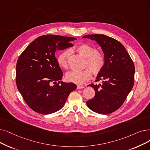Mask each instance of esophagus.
<instances>
[{
  "mask_svg": "<svg viewBox=\"0 0 150 150\" xmlns=\"http://www.w3.org/2000/svg\"><path fill=\"white\" fill-rule=\"evenodd\" d=\"M83 88H84V86H81V85H77V89H83Z\"/></svg>",
  "mask_w": 150,
  "mask_h": 150,
  "instance_id": "1",
  "label": "esophagus"
}]
</instances>
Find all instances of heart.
I'll return each instance as SVG.
<instances>
[{"mask_svg": "<svg viewBox=\"0 0 150 150\" xmlns=\"http://www.w3.org/2000/svg\"><path fill=\"white\" fill-rule=\"evenodd\" d=\"M75 50L83 57H86L84 67H88L81 71H71L66 74V80L71 83L82 84L89 81L92 77L93 73L99 75L105 64V56L100 51H97L96 47L90 45L83 43L76 47ZM71 54L70 50H66L59 55L57 62L64 69L69 68V62Z\"/></svg>", "mask_w": 150, "mask_h": 150, "instance_id": "b5f03b06", "label": "heart"}]
</instances>
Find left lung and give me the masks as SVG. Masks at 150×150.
I'll list each match as a JSON object with an SVG mask.
<instances>
[{"label": "left lung", "instance_id": "1", "mask_svg": "<svg viewBox=\"0 0 150 150\" xmlns=\"http://www.w3.org/2000/svg\"><path fill=\"white\" fill-rule=\"evenodd\" d=\"M83 38L96 40L105 56V64L96 82L88 86L95 90L88 107L93 112L107 115L119 109L126 99L134 83L135 66L125 47L118 40L103 34L86 35Z\"/></svg>", "mask_w": 150, "mask_h": 150}]
</instances>
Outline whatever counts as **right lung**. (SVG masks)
Segmentation results:
<instances>
[{"mask_svg":"<svg viewBox=\"0 0 150 150\" xmlns=\"http://www.w3.org/2000/svg\"><path fill=\"white\" fill-rule=\"evenodd\" d=\"M76 38L56 35L38 37L19 56L16 83L25 102L34 112L47 115L63 107L70 93L76 88L73 83L61 81L63 76L55 57L57 51L73 46Z\"/></svg>","mask_w":150,"mask_h":150,"instance_id":"1","label":"right lung"}]
</instances>
